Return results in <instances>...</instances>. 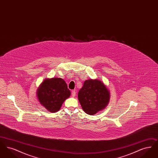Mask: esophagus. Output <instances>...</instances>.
Instances as JSON below:
<instances>
[{"label":"esophagus","mask_w":158,"mask_h":158,"mask_svg":"<svg viewBox=\"0 0 158 158\" xmlns=\"http://www.w3.org/2000/svg\"><path fill=\"white\" fill-rule=\"evenodd\" d=\"M76 95V91L75 90H72V96L73 97H75Z\"/></svg>","instance_id":"1"}]
</instances>
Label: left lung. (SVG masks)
<instances>
[{
    "label": "left lung",
    "mask_w": 158,
    "mask_h": 158,
    "mask_svg": "<svg viewBox=\"0 0 158 158\" xmlns=\"http://www.w3.org/2000/svg\"><path fill=\"white\" fill-rule=\"evenodd\" d=\"M78 99L83 111L89 115H94L108 105L110 92L101 81L88 79L85 81L79 91Z\"/></svg>",
    "instance_id": "left-lung-1"
}]
</instances>
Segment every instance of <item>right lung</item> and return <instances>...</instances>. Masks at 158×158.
Masks as SVG:
<instances>
[{
    "mask_svg": "<svg viewBox=\"0 0 158 158\" xmlns=\"http://www.w3.org/2000/svg\"><path fill=\"white\" fill-rule=\"evenodd\" d=\"M70 95L68 85L61 78L45 79L37 90L40 102L52 113L59 111L64 100Z\"/></svg>",
    "mask_w": 158,
    "mask_h": 158,
    "instance_id": "1",
    "label": "right lung"
}]
</instances>
